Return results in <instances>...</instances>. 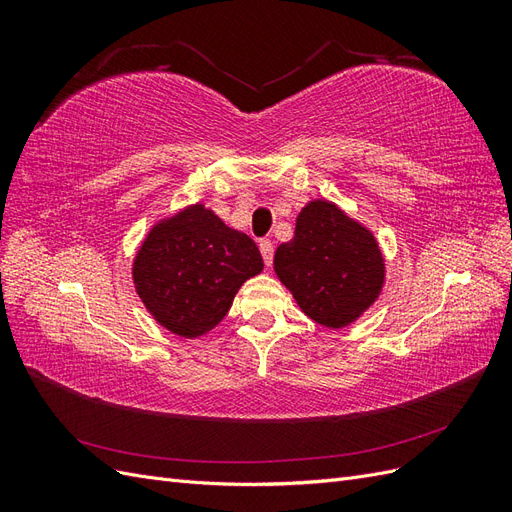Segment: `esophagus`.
I'll return each mask as SVG.
<instances>
[{"label": "esophagus", "mask_w": 512, "mask_h": 512, "mask_svg": "<svg viewBox=\"0 0 512 512\" xmlns=\"http://www.w3.org/2000/svg\"><path fill=\"white\" fill-rule=\"evenodd\" d=\"M258 247H260V254H262V260H265V265L271 267V262H273V243L269 239H262L258 243Z\"/></svg>", "instance_id": "esophagus-1"}]
</instances>
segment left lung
Here are the masks:
<instances>
[{"label":"left lung","mask_w":512,"mask_h":512,"mask_svg":"<svg viewBox=\"0 0 512 512\" xmlns=\"http://www.w3.org/2000/svg\"><path fill=\"white\" fill-rule=\"evenodd\" d=\"M273 267L303 312L342 329L378 299L384 258L374 235L329 200H312L294 237L275 250Z\"/></svg>","instance_id":"1"}]
</instances>
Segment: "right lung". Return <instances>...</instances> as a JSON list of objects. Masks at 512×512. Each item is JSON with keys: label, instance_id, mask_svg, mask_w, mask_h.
I'll return each instance as SVG.
<instances>
[{"label": "right lung", "instance_id": "obj_1", "mask_svg": "<svg viewBox=\"0 0 512 512\" xmlns=\"http://www.w3.org/2000/svg\"><path fill=\"white\" fill-rule=\"evenodd\" d=\"M262 271L256 243L194 205L151 228L132 267L136 292L162 327L181 337L211 331L245 280Z\"/></svg>", "mask_w": 512, "mask_h": 512}]
</instances>
